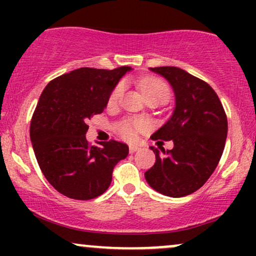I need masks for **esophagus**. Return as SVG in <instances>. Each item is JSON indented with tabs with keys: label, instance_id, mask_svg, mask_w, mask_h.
<instances>
[{
	"label": "esophagus",
	"instance_id": "1",
	"mask_svg": "<svg viewBox=\"0 0 256 256\" xmlns=\"http://www.w3.org/2000/svg\"><path fill=\"white\" fill-rule=\"evenodd\" d=\"M128 150H130V152L132 154V152L140 150V146H128Z\"/></svg>",
	"mask_w": 256,
	"mask_h": 256
}]
</instances>
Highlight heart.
Masks as SVG:
<instances>
[{"label":"heart","instance_id":"b5f03b06","mask_svg":"<svg viewBox=\"0 0 256 256\" xmlns=\"http://www.w3.org/2000/svg\"><path fill=\"white\" fill-rule=\"evenodd\" d=\"M140 90H142L143 95L149 100H161V101H166L170 96V88L165 82L158 78H146L144 80L140 82ZM122 92H124V84L120 83L114 88L110 96V104H116L122 98ZM146 128V122L143 120H128L124 122L120 126V134H122L128 140H134L136 137L138 130H143Z\"/></svg>","mask_w":256,"mask_h":256}]
</instances>
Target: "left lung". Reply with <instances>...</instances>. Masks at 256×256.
Masks as SVG:
<instances>
[{
  "label": "left lung",
  "mask_w": 256,
  "mask_h": 256,
  "mask_svg": "<svg viewBox=\"0 0 256 256\" xmlns=\"http://www.w3.org/2000/svg\"><path fill=\"white\" fill-rule=\"evenodd\" d=\"M174 91L171 118L152 134V140H172L173 149L164 155L155 146V164L144 173L155 192L170 198L195 192L212 176L224 152L228 119L222 102L210 85L173 66L154 67ZM162 143V142H161Z\"/></svg>",
  "instance_id": "obj_1"
}]
</instances>
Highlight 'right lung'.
I'll return each instance as SVG.
<instances>
[{"label": "right lung", "instance_id": "obj_1", "mask_svg": "<svg viewBox=\"0 0 256 256\" xmlns=\"http://www.w3.org/2000/svg\"><path fill=\"white\" fill-rule=\"evenodd\" d=\"M131 67H82L52 79L44 88L31 119L30 137L44 177L58 192L91 200L110 188L112 173L128 154L125 143L90 146L88 122L107 107L112 91Z\"/></svg>", "mask_w": 256, "mask_h": 256}]
</instances>
